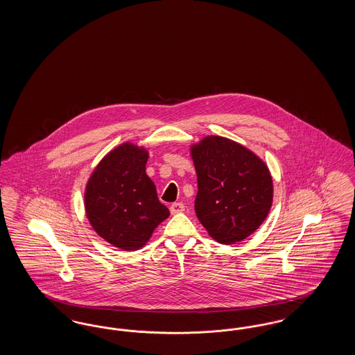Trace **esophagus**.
<instances>
[{
    "instance_id": "esophagus-1",
    "label": "esophagus",
    "mask_w": 355,
    "mask_h": 355,
    "mask_svg": "<svg viewBox=\"0 0 355 355\" xmlns=\"http://www.w3.org/2000/svg\"><path fill=\"white\" fill-rule=\"evenodd\" d=\"M185 210V205L181 202H174L170 206V213L171 214H178Z\"/></svg>"
}]
</instances>
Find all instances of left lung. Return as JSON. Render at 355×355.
I'll list each match as a JSON object with an SVG mask.
<instances>
[{"label":"left lung","instance_id":"8db88e82","mask_svg":"<svg viewBox=\"0 0 355 355\" xmlns=\"http://www.w3.org/2000/svg\"><path fill=\"white\" fill-rule=\"evenodd\" d=\"M198 193L196 214L209 236L233 245L268 217L272 180L265 162L234 141L210 135L191 146Z\"/></svg>","mask_w":355,"mask_h":355}]
</instances>
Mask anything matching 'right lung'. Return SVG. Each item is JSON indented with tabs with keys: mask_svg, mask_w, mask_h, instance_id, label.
<instances>
[{
	"mask_svg": "<svg viewBox=\"0 0 355 355\" xmlns=\"http://www.w3.org/2000/svg\"><path fill=\"white\" fill-rule=\"evenodd\" d=\"M148 150L122 144L106 154L85 191L86 217L98 236L122 250H138L169 217L145 165Z\"/></svg>",
	"mask_w": 355,
	"mask_h": 355,
	"instance_id": "right-lung-1",
	"label": "right lung"
}]
</instances>
